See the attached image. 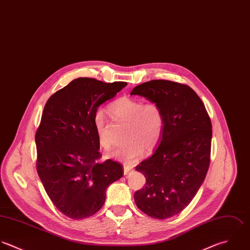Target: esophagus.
I'll list each match as a JSON object with an SVG mask.
<instances>
[{
	"label": "esophagus",
	"mask_w": 250,
	"mask_h": 250,
	"mask_svg": "<svg viewBox=\"0 0 250 250\" xmlns=\"http://www.w3.org/2000/svg\"><path fill=\"white\" fill-rule=\"evenodd\" d=\"M133 170V167L129 165H124V174L127 175L128 173H130Z\"/></svg>",
	"instance_id": "1"
}]
</instances>
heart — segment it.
Returning <instances> with one entry per match:
<instances>
[{"mask_svg":"<svg viewBox=\"0 0 250 250\" xmlns=\"http://www.w3.org/2000/svg\"><path fill=\"white\" fill-rule=\"evenodd\" d=\"M108 111L116 122L126 123L123 133L126 142L106 152V158L130 164L144 153L145 148L153 150L160 143L165 128V114L157 103L144 104L136 98L121 97L110 104ZM94 126L100 146L104 149L110 148L113 138L102 110L94 114Z\"/></svg>","mask_w":250,"mask_h":250,"instance_id":"b5f03b06","label":"heart"}]
</instances>
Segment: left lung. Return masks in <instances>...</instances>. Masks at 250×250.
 <instances>
[{
    "instance_id": "8db88e82",
    "label": "left lung",
    "mask_w": 250,
    "mask_h": 250,
    "mask_svg": "<svg viewBox=\"0 0 250 250\" xmlns=\"http://www.w3.org/2000/svg\"><path fill=\"white\" fill-rule=\"evenodd\" d=\"M131 95L157 103L165 114L158 148L136 167L146 182L134 199L146 214L167 219L190 204L205 180L210 162V118L200 97L185 84L155 80L136 86Z\"/></svg>"
}]
</instances>
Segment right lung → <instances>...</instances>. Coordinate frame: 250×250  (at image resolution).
<instances>
[{"mask_svg":"<svg viewBox=\"0 0 250 250\" xmlns=\"http://www.w3.org/2000/svg\"><path fill=\"white\" fill-rule=\"evenodd\" d=\"M126 83L79 78L46 102L36 132L37 170L54 206L72 219L92 216L105 190L123 175L120 163L101 158L94 114Z\"/></svg>","mask_w":250,"mask_h":250,"instance_id":"1","label":"right lung"}]
</instances>
